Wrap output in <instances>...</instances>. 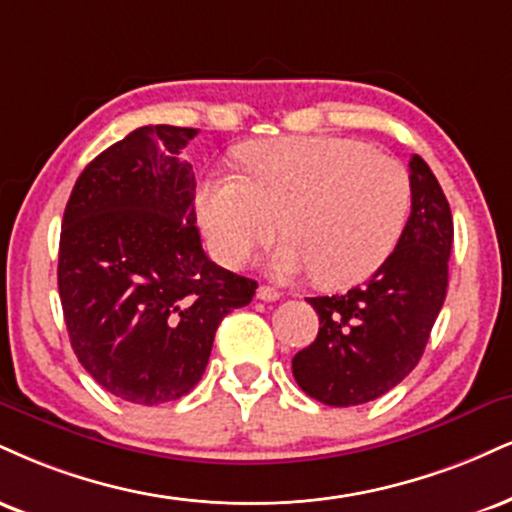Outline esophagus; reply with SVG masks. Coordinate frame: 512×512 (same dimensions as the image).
<instances>
[{"instance_id": "1", "label": "esophagus", "mask_w": 512, "mask_h": 512, "mask_svg": "<svg viewBox=\"0 0 512 512\" xmlns=\"http://www.w3.org/2000/svg\"><path fill=\"white\" fill-rule=\"evenodd\" d=\"M257 298L260 300H264V303H274V300H279L281 298V293L276 291V288H272V286H262L257 288Z\"/></svg>"}]
</instances>
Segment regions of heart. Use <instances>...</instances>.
Returning a JSON list of instances; mask_svg holds the SVG:
<instances>
[{"label":"heart","instance_id":"heart-1","mask_svg":"<svg viewBox=\"0 0 512 512\" xmlns=\"http://www.w3.org/2000/svg\"><path fill=\"white\" fill-rule=\"evenodd\" d=\"M245 176L214 174L197 212L214 257L240 267L262 245L291 236L272 272H315L326 288L372 276L398 248L410 217L412 183L398 159L341 135H288L243 150Z\"/></svg>","mask_w":512,"mask_h":512}]
</instances>
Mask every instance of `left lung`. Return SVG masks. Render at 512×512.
Here are the masks:
<instances>
[{
    "label": "left lung",
    "instance_id": "left-lung-1",
    "mask_svg": "<svg viewBox=\"0 0 512 512\" xmlns=\"http://www.w3.org/2000/svg\"><path fill=\"white\" fill-rule=\"evenodd\" d=\"M412 207L398 248L362 286L307 298L319 334L293 357L307 396L350 408L384 396L415 369L448 288L453 217L446 195L420 155L410 159Z\"/></svg>",
    "mask_w": 512,
    "mask_h": 512
}]
</instances>
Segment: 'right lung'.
Masks as SVG:
<instances>
[{"mask_svg":"<svg viewBox=\"0 0 512 512\" xmlns=\"http://www.w3.org/2000/svg\"><path fill=\"white\" fill-rule=\"evenodd\" d=\"M195 135L135 128L85 166L61 221L57 279L71 348L128 403L193 391L221 319L257 288L202 250L195 174L181 157Z\"/></svg>","mask_w":512,"mask_h":512,"instance_id":"1","label":"right lung"}]
</instances>
